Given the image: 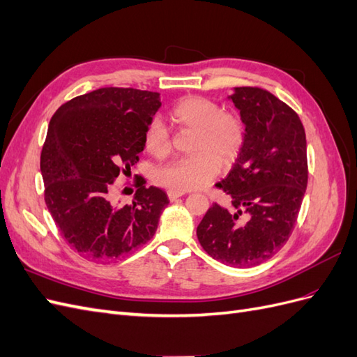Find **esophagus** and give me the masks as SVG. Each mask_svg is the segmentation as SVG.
Segmentation results:
<instances>
[{
	"label": "esophagus",
	"mask_w": 357,
	"mask_h": 357,
	"mask_svg": "<svg viewBox=\"0 0 357 357\" xmlns=\"http://www.w3.org/2000/svg\"><path fill=\"white\" fill-rule=\"evenodd\" d=\"M167 193H168V198H169L171 201H176L177 198L185 195V192H181V190H168Z\"/></svg>",
	"instance_id": "34e87169"
}]
</instances>
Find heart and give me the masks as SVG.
<instances>
[{
  "label": "heart",
  "mask_w": 357,
  "mask_h": 357,
  "mask_svg": "<svg viewBox=\"0 0 357 357\" xmlns=\"http://www.w3.org/2000/svg\"><path fill=\"white\" fill-rule=\"evenodd\" d=\"M171 121L185 131H193L188 158L172 160L156 169L155 181L169 190H193L207 186L219 174L220 164L229 167L238 158L245 142L243 117L204 96H186L169 112ZM144 144L147 152L164 159L171 153V137L165 123L155 117L150 121Z\"/></svg>",
  "instance_id": "heart-1"
}]
</instances>
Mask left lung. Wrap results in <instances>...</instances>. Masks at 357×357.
Instances as JSON below:
<instances>
[{"label": "left lung", "mask_w": 357, "mask_h": 357, "mask_svg": "<svg viewBox=\"0 0 357 357\" xmlns=\"http://www.w3.org/2000/svg\"><path fill=\"white\" fill-rule=\"evenodd\" d=\"M245 142L231 172L218 183L235 211L213 204L198 225L202 248L228 266L261 265L294 231L308 181L307 139L299 116L261 88H235Z\"/></svg>", "instance_id": "obj_1"}]
</instances>
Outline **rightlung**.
I'll list each match as a JSON object with an SVG mask.
<instances>
[{
    "label": "right lung",
    "mask_w": 357,
    "mask_h": 357,
    "mask_svg": "<svg viewBox=\"0 0 357 357\" xmlns=\"http://www.w3.org/2000/svg\"><path fill=\"white\" fill-rule=\"evenodd\" d=\"M160 107L158 92L101 88L75 96L52 116L40 169L46 205L67 243L93 261H113L146 244L158 229L167 193L137 176L132 204H113L121 174L143 152Z\"/></svg>",
    "instance_id": "obj_1"
}]
</instances>
